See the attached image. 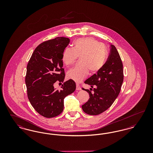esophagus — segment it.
Masks as SVG:
<instances>
[{
    "label": "esophagus",
    "mask_w": 153,
    "mask_h": 153,
    "mask_svg": "<svg viewBox=\"0 0 153 153\" xmlns=\"http://www.w3.org/2000/svg\"><path fill=\"white\" fill-rule=\"evenodd\" d=\"M76 90H77V91L81 90V88L80 85H79V84H76Z\"/></svg>",
    "instance_id": "obj_1"
}]
</instances>
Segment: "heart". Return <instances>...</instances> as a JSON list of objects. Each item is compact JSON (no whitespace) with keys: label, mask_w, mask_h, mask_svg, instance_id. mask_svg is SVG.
<instances>
[{"label":"heart","mask_w":153,"mask_h":153,"mask_svg":"<svg viewBox=\"0 0 153 153\" xmlns=\"http://www.w3.org/2000/svg\"><path fill=\"white\" fill-rule=\"evenodd\" d=\"M80 56V62L68 72L69 79L76 82L84 80L90 71L92 73L99 71L107 58L105 46L92 37L76 40L73 48H67L62 56V60L66 66L73 64Z\"/></svg>","instance_id":"heart-1"}]
</instances>
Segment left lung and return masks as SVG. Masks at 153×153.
Here are the masks:
<instances>
[{
    "label": "left lung",
    "instance_id": "obj_1",
    "mask_svg": "<svg viewBox=\"0 0 153 153\" xmlns=\"http://www.w3.org/2000/svg\"><path fill=\"white\" fill-rule=\"evenodd\" d=\"M123 64L117 48L111 45L107 61L102 69L84 82L91 85H95L94 93L84 89L89 95V99L82 105L84 112L91 115L102 114L111 106L120 93L123 81Z\"/></svg>",
    "mask_w": 153,
    "mask_h": 153
}]
</instances>
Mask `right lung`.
Segmentation results:
<instances>
[{
	"label": "right lung",
	"instance_id": "right-lung-1",
	"mask_svg": "<svg viewBox=\"0 0 153 153\" xmlns=\"http://www.w3.org/2000/svg\"><path fill=\"white\" fill-rule=\"evenodd\" d=\"M69 42L68 38L57 37L39 45L27 66L25 82L29 100L45 117L59 115L63 111L65 97L76 88L71 79L64 82L61 90L54 87L57 81L63 82L65 79L62 56Z\"/></svg>",
	"mask_w": 153,
	"mask_h": 153
}]
</instances>
